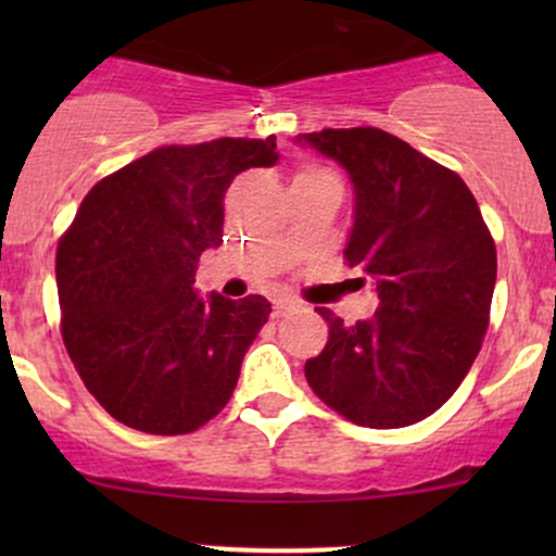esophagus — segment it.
Listing matches in <instances>:
<instances>
[{
	"instance_id": "1",
	"label": "esophagus",
	"mask_w": 556,
	"mask_h": 556,
	"mask_svg": "<svg viewBox=\"0 0 556 556\" xmlns=\"http://www.w3.org/2000/svg\"><path fill=\"white\" fill-rule=\"evenodd\" d=\"M298 308V300L290 298V295H279L274 298V316H285L287 311Z\"/></svg>"
}]
</instances>
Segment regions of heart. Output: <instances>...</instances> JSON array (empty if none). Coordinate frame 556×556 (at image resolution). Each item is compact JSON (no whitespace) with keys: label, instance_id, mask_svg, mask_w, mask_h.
<instances>
[{"label":"heart","instance_id":"obj_1","mask_svg":"<svg viewBox=\"0 0 556 556\" xmlns=\"http://www.w3.org/2000/svg\"><path fill=\"white\" fill-rule=\"evenodd\" d=\"M321 177H331V180H337V177L331 175V172L318 169V167H303V169L298 172L295 180H321Z\"/></svg>","mask_w":556,"mask_h":556}]
</instances>
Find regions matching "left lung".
Listing matches in <instances>:
<instances>
[{"mask_svg":"<svg viewBox=\"0 0 556 556\" xmlns=\"http://www.w3.org/2000/svg\"><path fill=\"white\" fill-rule=\"evenodd\" d=\"M298 143L350 175L355 216L344 258L376 285L371 318L329 308L321 355L305 379L331 410L368 429L431 416L460 387L489 327L496 248L457 172L379 127H327Z\"/></svg>","mask_w":556,"mask_h":556,"instance_id":"left-lung-1","label":"left lung"}]
</instances>
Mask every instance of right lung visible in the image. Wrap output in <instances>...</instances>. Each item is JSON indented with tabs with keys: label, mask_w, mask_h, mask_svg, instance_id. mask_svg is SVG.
Wrapping results in <instances>:
<instances>
[{
	"label": "right lung",
	"mask_w": 556,
	"mask_h": 556,
	"mask_svg": "<svg viewBox=\"0 0 556 556\" xmlns=\"http://www.w3.org/2000/svg\"><path fill=\"white\" fill-rule=\"evenodd\" d=\"M277 159L274 136L162 146L83 198L56 248L62 340L114 420L177 437L232 397L271 303L201 298L195 269L219 248L235 175Z\"/></svg>",
	"instance_id": "obj_1"
}]
</instances>
